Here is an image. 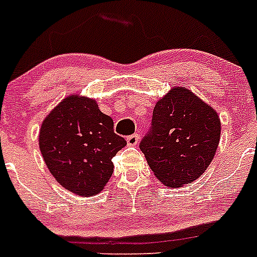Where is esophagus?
<instances>
[{
    "mask_svg": "<svg viewBox=\"0 0 257 257\" xmlns=\"http://www.w3.org/2000/svg\"><path fill=\"white\" fill-rule=\"evenodd\" d=\"M139 139H141L139 134H132V136L126 137V143L128 145H137L139 143Z\"/></svg>",
    "mask_w": 257,
    "mask_h": 257,
    "instance_id": "obj_1",
    "label": "esophagus"
}]
</instances>
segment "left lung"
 Wrapping results in <instances>:
<instances>
[{"mask_svg": "<svg viewBox=\"0 0 257 257\" xmlns=\"http://www.w3.org/2000/svg\"><path fill=\"white\" fill-rule=\"evenodd\" d=\"M221 123L217 113L191 90L173 88L155 104L150 131L139 148L165 186L196 180L214 159Z\"/></svg>", "mask_w": 257, "mask_h": 257, "instance_id": "left-lung-1", "label": "left lung"}]
</instances>
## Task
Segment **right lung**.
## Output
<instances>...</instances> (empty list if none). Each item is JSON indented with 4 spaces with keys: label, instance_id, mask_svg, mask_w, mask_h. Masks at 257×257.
<instances>
[{
    "label": "right lung",
    "instance_id": "obj_1",
    "mask_svg": "<svg viewBox=\"0 0 257 257\" xmlns=\"http://www.w3.org/2000/svg\"><path fill=\"white\" fill-rule=\"evenodd\" d=\"M113 125L94 100L76 94L64 98L46 116L40 149L64 189L79 196H93L104 189L113 174V157L126 145Z\"/></svg>",
    "mask_w": 257,
    "mask_h": 257
}]
</instances>
